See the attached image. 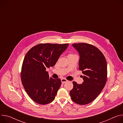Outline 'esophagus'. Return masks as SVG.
I'll return each instance as SVG.
<instances>
[{
    "label": "esophagus",
    "instance_id": "34e87169",
    "mask_svg": "<svg viewBox=\"0 0 123 123\" xmlns=\"http://www.w3.org/2000/svg\"><path fill=\"white\" fill-rule=\"evenodd\" d=\"M61 82H62V83H66L67 82H68V80H67L66 79H64V78H63V79H61Z\"/></svg>",
    "mask_w": 123,
    "mask_h": 123
}]
</instances>
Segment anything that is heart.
<instances>
[{
    "mask_svg": "<svg viewBox=\"0 0 123 123\" xmlns=\"http://www.w3.org/2000/svg\"><path fill=\"white\" fill-rule=\"evenodd\" d=\"M74 55V54H72V53H70V54H69V55ZM69 55H68V56H69Z\"/></svg>",
    "mask_w": 123,
    "mask_h": 123,
    "instance_id": "obj_1",
    "label": "heart"
}]
</instances>
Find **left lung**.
I'll return each mask as SVG.
<instances>
[{
  "instance_id": "8db88e82",
  "label": "left lung",
  "mask_w": 123,
  "mask_h": 123,
  "mask_svg": "<svg viewBox=\"0 0 123 123\" xmlns=\"http://www.w3.org/2000/svg\"><path fill=\"white\" fill-rule=\"evenodd\" d=\"M72 45L80 55L79 69L83 74V82L78 84L73 81L70 94L75 103L85 105L93 101L104 89L107 81V63L103 53L92 44L81 43Z\"/></svg>"
}]
</instances>
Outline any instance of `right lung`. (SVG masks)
<instances>
[{"label": "right lung", "instance_id": "obj_1", "mask_svg": "<svg viewBox=\"0 0 123 123\" xmlns=\"http://www.w3.org/2000/svg\"><path fill=\"white\" fill-rule=\"evenodd\" d=\"M68 46L69 43H40L26 54L21 67V81L33 101L43 105L54 99L61 81L49 77L46 69L55 65Z\"/></svg>", "mask_w": 123, "mask_h": 123}]
</instances>
